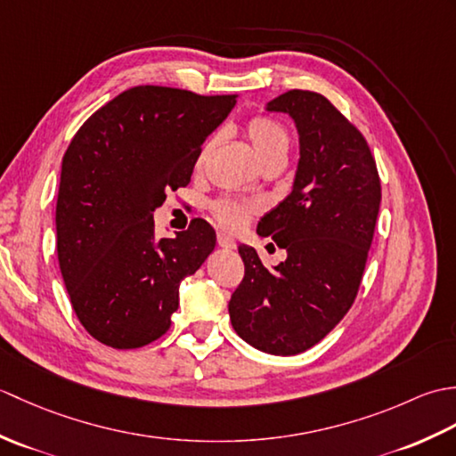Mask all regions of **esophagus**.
Segmentation results:
<instances>
[{
  "label": "esophagus",
  "mask_w": 456,
  "mask_h": 456,
  "mask_svg": "<svg viewBox=\"0 0 456 456\" xmlns=\"http://www.w3.org/2000/svg\"><path fill=\"white\" fill-rule=\"evenodd\" d=\"M217 245L223 247V248H235V247H237L235 239H231V237L225 235V233H217Z\"/></svg>",
  "instance_id": "obj_1"
}]
</instances>
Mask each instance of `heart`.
Segmentation results:
<instances>
[{"label":"heart","instance_id":"1","mask_svg":"<svg viewBox=\"0 0 456 456\" xmlns=\"http://www.w3.org/2000/svg\"><path fill=\"white\" fill-rule=\"evenodd\" d=\"M247 137L253 144L258 160L265 167H276V164L284 162L288 149H289V134L284 129L282 123H278L273 118H265V115H255L247 121ZM208 149H203L200 154L198 164L206 159ZM258 211V206L253 201H239L231 198H219L211 203V213L217 219L221 227L229 231H237L245 227L250 217Z\"/></svg>","mask_w":456,"mask_h":456}]
</instances>
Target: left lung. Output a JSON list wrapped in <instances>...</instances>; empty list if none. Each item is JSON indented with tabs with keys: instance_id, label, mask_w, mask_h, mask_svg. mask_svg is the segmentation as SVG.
I'll use <instances>...</instances> for the list:
<instances>
[{
	"instance_id": "8db88e82",
	"label": "left lung",
	"mask_w": 456,
	"mask_h": 456,
	"mask_svg": "<svg viewBox=\"0 0 456 456\" xmlns=\"http://www.w3.org/2000/svg\"><path fill=\"white\" fill-rule=\"evenodd\" d=\"M268 111L289 113L299 131L294 190L256 229L288 258L268 270L253 247H239L245 276L229 317L248 345L289 356L317 345L353 307L382 186L364 134L325 95L289 90Z\"/></svg>"
}]
</instances>
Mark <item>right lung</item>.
Returning a JSON list of instances; mask_svg holds the SVG:
<instances>
[{"mask_svg": "<svg viewBox=\"0 0 456 456\" xmlns=\"http://www.w3.org/2000/svg\"><path fill=\"white\" fill-rule=\"evenodd\" d=\"M235 102L137 86L92 113L68 144L56 253L74 314L95 341L139 348L170 329L180 282L216 247V231L196 217L159 240L152 211L188 186L203 141Z\"/></svg>", "mask_w": 456, "mask_h": 456, "instance_id": "add662e5", "label": "right lung"}]
</instances>
